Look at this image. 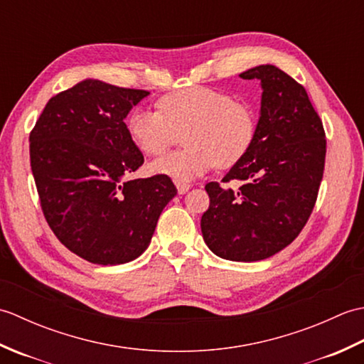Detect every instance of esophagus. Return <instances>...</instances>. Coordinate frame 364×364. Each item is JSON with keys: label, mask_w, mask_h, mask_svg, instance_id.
<instances>
[{"label": "esophagus", "mask_w": 364, "mask_h": 364, "mask_svg": "<svg viewBox=\"0 0 364 364\" xmlns=\"http://www.w3.org/2000/svg\"><path fill=\"white\" fill-rule=\"evenodd\" d=\"M176 184V189H178V194H186V192L189 191V184H186V183H180V181H176L175 183Z\"/></svg>", "instance_id": "obj_1"}]
</instances>
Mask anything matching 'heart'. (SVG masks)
<instances>
[{
  "label": "heart",
  "mask_w": 364,
  "mask_h": 364,
  "mask_svg": "<svg viewBox=\"0 0 364 364\" xmlns=\"http://www.w3.org/2000/svg\"><path fill=\"white\" fill-rule=\"evenodd\" d=\"M131 141L145 156H161L180 141L183 150L150 164L153 173L191 181L214 166L230 168L253 146L258 131L255 107L225 90L196 86L158 100V111L137 107L127 119Z\"/></svg>",
  "instance_id": "b5f03b06"
}]
</instances>
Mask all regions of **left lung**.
Masks as SVG:
<instances>
[{"mask_svg": "<svg viewBox=\"0 0 364 364\" xmlns=\"http://www.w3.org/2000/svg\"><path fill=\"white\" fill-rule=\"evenodd\" d=\"M262 87L257 139L222 183L242 181L237 191L208 183L210 208L202 233L213 253L230 261H259L283 250L310 219L326 166L322 120L305 87L275 65L239 75Z\"/></svg>", "mask_w": 364, "mask_h": 364, "instance_id": "8db88e82", "label": "left lung"}]
</instances>
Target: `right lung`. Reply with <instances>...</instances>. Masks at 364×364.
<instances>
[{"label": "right lung", "mask_w": 364, "mask_h": 364, "mask_svg": "<svg viewBox=\"0 0 364 364\" xmlns=\"http://www.w3.org/2000/svg\"><path fill=\"white\" fill-rule=\"evenodd\" d=\"M150 92L86 80L50 98L29 134V158L46 222L68 250L114 266L145 252L164 206L168 176L125 181L144 164L125 117Z\"/></svg>", "instance_id": "add662e5"}]
</instances>
